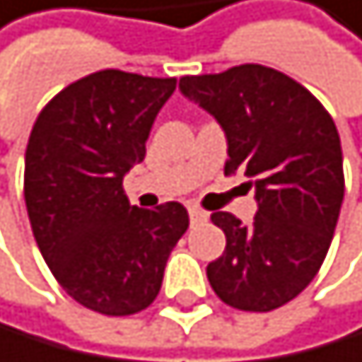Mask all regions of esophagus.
<instances>
[{
  "mask_svg": "<svg viewBox=\"0 0 362 362\" xmlns=\"http://www.w3.org/2000/svg\"><path fill=\"white\" fill-rule=\"evenodd\" d=\"M189 219H192V224H199V221L208 219V212H203L201 208H196V205H189Z\"/></svg>",
  "mask_w": 362,
  "mask_h": 362,
  "instance_id": "34e87169",
  "label": "esophagus"
}]
</instances>
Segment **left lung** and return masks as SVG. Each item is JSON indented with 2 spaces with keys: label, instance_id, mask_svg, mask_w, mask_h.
<instances>
[{
  "label": "left lung",
  "instance_id": "1",
  "mask_svg": "<svg viewBox=\"0 0 362 362\" xmlns=\"http://www.w3.org/2000/svg\"><path fill=\"white\" fill-rule=\"evenodd\" d=\"M180 92L219 122L224 173L247 175L256 199L252 224L212 214L226 250L208 266L210 286L235 310H277L314 279L333 240L344 201L335 122L303 85L261 64L185 76Z\"/></svg>",
  "mask_w": 362,
  "mask_h": 362
}]
</instances>
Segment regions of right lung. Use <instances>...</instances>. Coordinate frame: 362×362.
<instances>
[{"label":"right lung","mask_w":362,"mask_h":362,"mask_svg":"<svg viewBox=\"0 0 362 362\" xmlns=\"http://www.w3.org/2000/svg\"><path fill=\"white\" fill-rule=\"evenodd\" d=\"M173 92L175 78L96 71L54 96L29 134V224L54 279L87 310L127 317L148 308L189 226L182 203L141 210L122 189Z\"/></svg>","instance_id":"1"}]
</instances>
